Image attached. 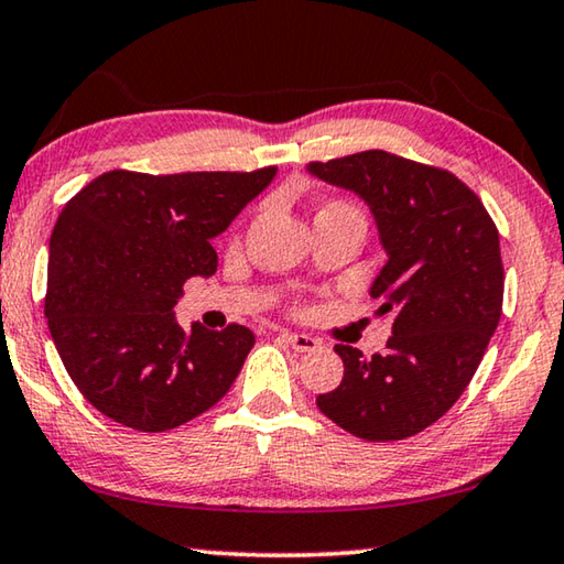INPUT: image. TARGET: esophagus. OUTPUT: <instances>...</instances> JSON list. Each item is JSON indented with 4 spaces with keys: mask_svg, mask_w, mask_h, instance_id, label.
<instances>
[{
    "mask_svg": "<svg viewBox=\"0 0 564 564\" xmlns=\"http://www.w3.org/2000/svg\"><path fill=\"white\" fill-rule=\"evenodd\" d=\"M279 338L285 343V346H291L293 350H299V352H313V350L321 348V340L305 336V333L283 330V333H279Z\"/></svg>",
    "mask_w": 564,
    "mask_h": 564,
    "instance_id": "esophagus-1",
    "label": "esophagus"
}]
</instances>
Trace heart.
Masks as SVG:
<instances>
[{
	"instance_id": "heart-1",
	"label": "heart",
	"mask_w": 564,
	"mask_h": 564,
	"mask_svg": "<svg viewBox=\"0 0 564 564\" xmlns=\"http://www.w3.org/2000/svg\"><path fill=\"white\" fill-rule=\"evenodd\" d=\"M321 212H343V214H356V216H360L358 208L346 204V202H328V204L321 206ZM321 212H318V214H321Z\"/></svg>"
}]
</instances>
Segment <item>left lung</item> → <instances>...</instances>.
<instances>
[{
	"label": "left lung",
	"instance_id": "left-lung-1",
	"mask_svg": "<svg viewBox=\"0 0 564 564\" xmlns=\"http://www.w3.org/2000/svg\"><path fill=\"white\" fill-rule=\"evenodd\" d=\"M308 174L368 204L388 253L370 295L383 301L378 316L393 313L386 352L338 343L343 380L316 405L362 441H405L455 405L498 328V228L451 171L380 149L311 161Z\"/></svg>",
	"mask_w": 564,
	"mask_h": 564
}]
</instances>
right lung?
<instances>
[{"label": "right lung", "instance_id": "obj_1", "mask_svg": "<svg viewBox=\"0 0 564 564\" xmlns=\"http://www.w3.org/2000/svg\"><path fill=\"white\" fill-rule=\"evenodd\" d=\"M259 171H107L66 202L50 238L44 313L89 403L141 433L206 413L234 386L253 333L181 328L174 305L216 273L212 238L271 184Z\"/></svg>", "mask_w": 564, "mask_h": 564}]
</instances>
